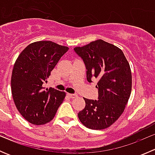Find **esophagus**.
I'll list each match as a JSON object with an SVG mask.
<instances>
[{"label": "esophagus", "mask_w": 155, "mask_h": 155, "mask_svg": "<svg viewBox=\"0 0 155 155\" xmlns=\"http://www.w3.org/2000/svg\"><path fill=\"white\" fill-rule=\"evenodd\" d=\"M68 95L70 98L77 97V94H68Z\"/></svg>", "instance_id": "1"}]
</instances>
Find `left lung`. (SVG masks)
Listing matches in <instances>:
<instances>
[{"label":"left lung","instance_id":"left-lung-1","mask_svg":"<svg viewBox=\"0 0 155 155\" xmlns=\"http://www.w3.org/2000/svg\"><path fill=\"white\" fill-rule=\"evenodd\" d=\"M87 69V80L99 79L98 100L84 97L85 107L78 113L83 125L93 130L109 127L124 112L132 88V74L122 50L103 40L75 47Z\"/></svg>","mask_w":155,"mask_h":155}]
</instances>
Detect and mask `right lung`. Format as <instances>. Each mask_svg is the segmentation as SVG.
Returning a JSON list of instances; mask_svg holds the SVG:
<instances>
[{"label":"right lung","mask_w":155,"mask_h":155,"mask_svg":"<svg viewBox=\"0 0 155 155\" xmlns=\"http://www.w3.org/2000/svg\"><path fill=\"white\" fill-rule=\"evenodd\" d=\"M68 49L54 42L37 41L29 44L17 58L11 76L12 98L19 113L31 124L51 121L64 100L65 92L46 88L43 84Z\"/></svg>","instance_id":"obj_1"}]
</instances>
